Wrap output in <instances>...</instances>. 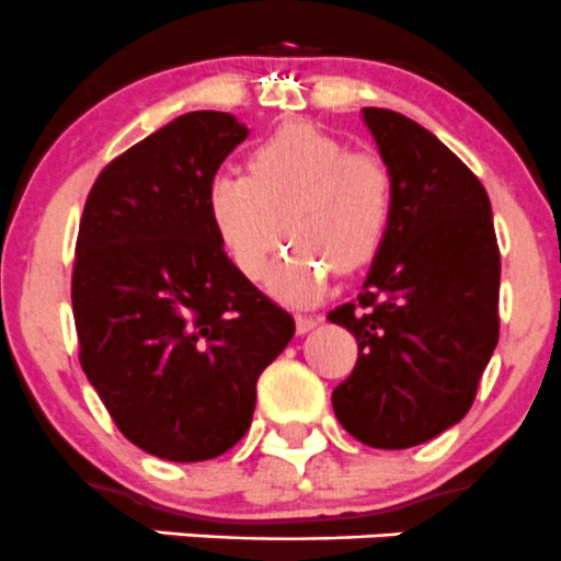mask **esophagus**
I'll list each match as a JSON object with an SVG mask.
<instances>
[{
	"label": "esophagus",
	"instance_id": "obj_1",
	"mask_svg": "<svg viewBox=\"0 0 561 561\" xmlns=\"http://www.w3.org/2000/svg\"><path fill=\"white\" fill-rule=\"evenodd\" d=\"M320 322H322L320 314H298L296 317L298 333H309V331H312V328L320 325Z\"/></svg>",
	"mask_w": 561,
	"mask_h": 561
}]
</instances>
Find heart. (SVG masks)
<instances>
[{"instance_id":"1","label":"heart","mask_w":561,"mask_h":561,"mask_svg":"<svg viewBox=\"0 0 561 561\" xmlns=\"http://www.w3.org/2000/svg\"><path fill=\"white\" fill-rule=\"evenodd\" d=\"M206 203L219 241L249 279L263 276L287 225L298 244L268 285L285 301L312 304L336 265L358 268L380 249L393 175L371 151H347L312 124H285L254 146L247 175H214Z\"/></svg>"}]
</instances>
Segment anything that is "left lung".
I'll return each instance as SVG.
<instances>
[{"label": "left lung", "mask_w": 561, "mask_h": 561, "mask_svg": "<svg viewBox=\"0 0 561 561\" xmlns=\"http://www.w3.org/2000/svg\"><path fill=\"white\" fill-rule=\"evenodd\" d=\"M364 122L393 211L358 298L328 312L358 342L331 401L355 439L404 450L472 407L500 339V247L483 184L437 135L386 107H364Z\"/></svg>", "instance_id": "8db88e82"}]
</instances>
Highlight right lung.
I'll use <instances>...</instances> for the list:
<instances>
[{
    "instance_id": "1",
    "label": "right lung",
    "mask_w": 561,
    "mask_h": 561,
    "mask_svg": "<svg viewBox=\"0 0 561 561\" xmlns=\"http://www.w3.org/2000/svg\"><path fill=\"white\" fill-rule=\"evenodd\" d=\"M247 135L230 113L173 118L98 175L78 228L81 366L118 432L168 461L233 448L257 377L296 333L208 217V184Z\"/></svg>"
}]
</instances>
